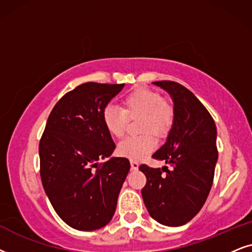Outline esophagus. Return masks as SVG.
Instances as JSON below:
<instances>
[{
	"mask_svg": "<svg viewBox=\"0 0 252 252\" xmlns=\"http://www.w3.org/2000/svg\"><path fill=\"white\" fill-rule=\"evenodd\" d=\"M130 165H131V168L135 169V170L138 169V167H139V163L135 160H130Z\"/></svg>",
	"mask_w": 252,
	"mask_h": 252,
	"instance_id": "esophagus-1",
	"label": "esophagus"
}]
</instances>
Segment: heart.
I'll return each mask as SVG.
<instances>
[{
    "label": "heart",
    "instance_id": "obj_1",
    "mask_svg": "<svg viewBox=\"0 0 252 252\" xmlns=\"http://www.w3.org/2000/svg\"><path fill=\"white\" fill-rule=\"evenodd\" d=\"M123 109L107 106L102 113V121L107 131L113 137H123L128 123V116H140V136L126 137L119 144L120 156L131 160H140L157 147L158 137H163L172 129L175 120V108L169 100L160 93L149 89H137L123 98ZM154 133L152 134V132Z\"/></svg>",
    "mask_w": 252,
    "mask_h": 252
}]
</instances>
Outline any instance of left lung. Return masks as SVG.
I'll return each mask as SVG.
<instances>
[{
  "label": "left lung",
  "instance_id": "1",
  "mask_svg": "<svg viewBox=\"0 0 252 252\" xmlns=\"http://www.w3.org/2000/svg\"><path fill=\"white\" fill-rule=\"evenodd\" d=\"M153 84L172 96L175 120L166 143L152 157L172 169L140 165L147 180L142 196L154 220L179 227L199 212L212 188L218 160L217 126L205 106L183 85L170 80Z\"/></svg>",
  "mask_w": 252,
  "mask_h": 252
}]
</instances>
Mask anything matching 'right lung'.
Masks as SVG:
<instances>
[{"label":"right lung","instance_id":"add662e5","mask_svg":"<svg viewBox=\"0 0 252 252\" xmlns=\"http://www.w3.org/2000/svg\"><path fill=\"white\" fill-rule=\"evenodd\" d=\"M124 84L84 83L59 100L39 144L40 176L55 212L70 227L95 230L112 220L130 170L102 121Z\"/></svg>","mask_w":252,"mask_h":252}]
</instances>
